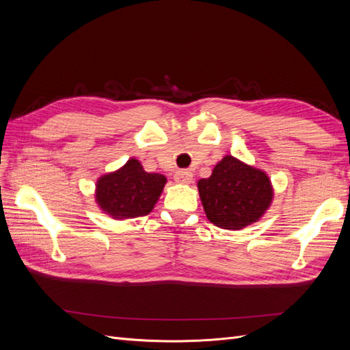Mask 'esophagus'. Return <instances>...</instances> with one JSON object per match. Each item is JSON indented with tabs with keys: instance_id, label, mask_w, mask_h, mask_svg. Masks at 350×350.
<instances>
[{
	"instance_id": "obj_1",
	"label": "esophagus",
	"mask_w": 350,
	"mask_h": 350,
	"mask_svg": "<svg viewBox=\"0 0 350 350\" xmlns=\"http://www.w3.org/2000/svg\"><path fill=\"white\" fill-rule=\"evenodd\" d=\"M174 179L178 184H189L193 183V172L187 171V169H181V171L175 172Z\"/></svg>"
}]
</instances>
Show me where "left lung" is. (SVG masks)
Wrapping results in <instances>:
<instances>
[{"instance_id": "8db88e82", "label": "left lung", "mask_w": 350, "mask_h": 350, "mask_svg": "<svg viewBox=\"0 0 350 350\" xmlns=\"http://www.w3.org/2000/svg\"><path fill=\"white\" fill-rule=\"evenodd\" d=\"M207 219L221 229L238 230L252 225L266 213L273 200L267 174L225 156L208 178L197 183Z\"/></svg>"}]
</instances>
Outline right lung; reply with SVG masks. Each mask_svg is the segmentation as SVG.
I'll list each match as a JSON object with an SVG mask.
<instances>
[{"mask_svg":"<svg viewBox=\"0 0 350 350\" xmlns=\"http://www.w3.org/2000/svg\"><path fill=\"white\" fill-rule=\"evenodd\" d=\"M166 178L146 172L137 159H130L118 171L102 175L96 183V203L113 219L149 215L161 197Z\"/></svg>","mask_w":350,"mask_h":350,"instance_id":"add662e5","label":"right lung"}]
</instances>
